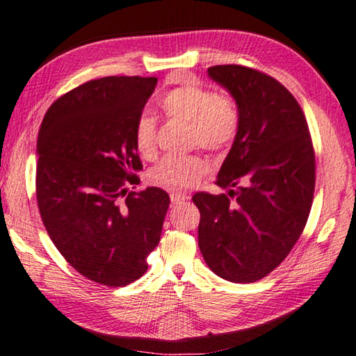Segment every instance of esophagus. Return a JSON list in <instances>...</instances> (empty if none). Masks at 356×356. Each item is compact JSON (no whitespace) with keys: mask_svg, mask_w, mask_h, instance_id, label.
<instances>
[{"mask_svg":"<svg viewBox=\"0 0 356 356\" xmlns=\"http://www.w3.org/2000/svg\"><path fill=\"white\" fill-rule=\"evenodd\" d=\"M170 200H172L173 205H178V203H184L186 200H189V195L181 194V192H172Z\"/></svg>","mask_w":356,"mask_h":356,"instance_id":"1","label":"esophagus"}]
</instances>
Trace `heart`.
Masks as SVG:
<instances>
[{
  "mask_svg": "<svg viewBox=\"0 0 356 356\" xmlns=\"http://www.w3.org/2000/svg\"><path fill=\"white\" fill-rule=\"evenodd\" d=\"M159 107L165 118L191 126V147L220 151L229 147L240 129V110L235 99L216 92L200 81H186L167 91ZM134 145L143 159L157 156V121L142 113L134 124ZM208 165L200 156H167L149 172L151 183L170 191H186L200 183Z\"/></svg>",
  "mask_w": 356,
  "mask_h": 356,
  "instance_id": "1",
  "label": "heart"
}]
</instances>
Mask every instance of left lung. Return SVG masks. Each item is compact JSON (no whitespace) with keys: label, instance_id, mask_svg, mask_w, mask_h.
<instances>
[{"label":"left lung","instance_id":"left-lung-1","mask_svg":"<svg viewBox=\"0 0 356 356\" xmlns=\"http://www.w3.org/2000/svg\"><path fill=\"white\" fill-rule=\"evenodd\" d=\"M209 77L230 91L240 129L216 184L197 192L199 248L214 275L255 282L282 264L309 218L316 154L305 113L282 83L257 69L222 64Z\"/></svg>","mask_w":356,"mask_h":356}]
</instances>
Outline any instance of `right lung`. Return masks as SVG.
<instances>
[{
    "label": "right lung",
    "instance_id": "1",
    "mask_svg": "<svg viewBox=\"0 0 356 356\" xmlns=\"http://www.w3.org/2000/svg\"><path fill=\"white\" fill-rule=\"evenodd\" d=\"M156 77L112 75L58 97L38 136L36 199L50 240L81 276L124 287L148 270L170 197L134 191L142 161L134 124Z\"/></svg>",
    "mask_w": 356,
    "mask_h": 356
}]
</instances>
